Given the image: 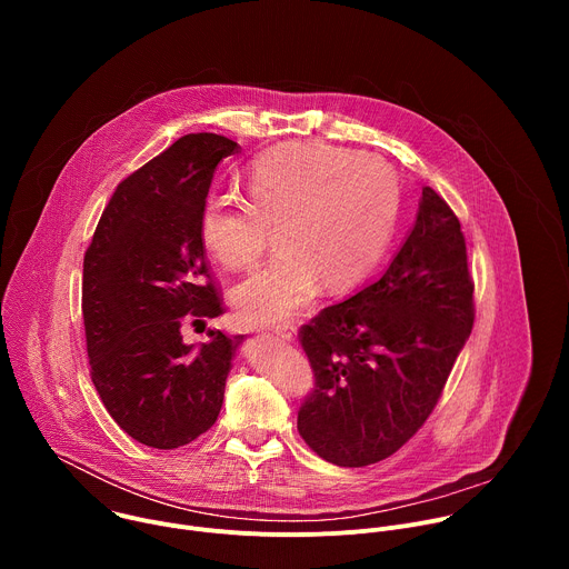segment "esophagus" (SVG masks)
I'll return each mask as SVG.
<instances>
[{"mask_svg":"<svg viewBox=\"0 0 569 569\" xmlns=\"http://www.w3.org/2000/svg\"><path fill=\"white\" fill-rule=\"evenodd\" d=\"M274 336H277L279 340H283V342H292L295 336H297V331H295L292 327H277V329H274Z\"/></svg>","mask_w":569,"mask_h":569,"instance_id":"34e87169","label":"esophagus"}]
</instances>
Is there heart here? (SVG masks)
Wrapping results in <instances>:
<instances>
[{
	"label": "heart",
	"mask_w": 569,
	"mask_h": 569,
	"mask_svg": "<svg viewBox=\"0 0 569 569\" xmlns=\"http://www.w3.org/2000/svg\"><path fill=\"white\" fill-rule=\"evenodd\" d=\"M246 193L248 202L211 193L198 216V238L220 266L250 270L274 227L279 254L231 292L250 323L290 319L319 283L327 292L351 288L382 257L398 213V182L382 159L310 141L263 152Z\"/></svg>",
	"instance_id": "b5f03b06"
}]
</instances>
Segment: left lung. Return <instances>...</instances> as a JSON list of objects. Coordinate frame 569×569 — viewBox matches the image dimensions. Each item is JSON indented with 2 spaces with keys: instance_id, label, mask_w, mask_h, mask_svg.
I'll use <instances>...</instances> for the list:
<instances>
[{
  "instance_id": "1",
  "label": "left lung",
  "mask_w": 569,
  "mask_h": 569,
  "mask_svg": "<svg viewBox=\"0 0 569 569\" xmlns=\"http://www.w3.org/2000/svg\"><path fill=\"white\" fill-rule=\"evenodd\" d=\"M459 218L430 187L387 272L299 329L315 373L297 430L312 452L360 468L428 421L475 321Z\"/></svg>"
}]
</instances>
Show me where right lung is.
<instances>
[{"instance_id":"add662e5","label":"right lung","mask_w":569,"mask_h":569,"mask_svg":"<svg viewBox=\"0 0 569 569\" xmlns=\"http://www.w3.org/2000/svg\"><path fill=\"white\" fill-rule=\"evenodd\" d=\"M238 143L184 134L112 193L83 261V321L92 382L134 441L173 450L218 419L242 336L209 331L193 349L182 323L222 315L198 238L220 159Z\"/></svg>"}]
</instances>
